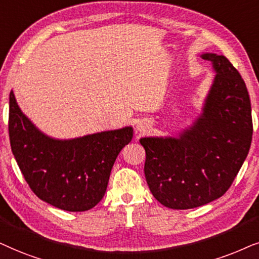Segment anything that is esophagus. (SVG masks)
I'll list each match as a JSON object with an SVG mask.
<instances>
[{
    "label": "esophagus",
    "instance_id": "34e87169",
    "mask_svg": "<svg viewBox=\"0 0 259 259\" xmlns=\"http://www.w3.org/2000/svg\"><path fill=\"white\" fill-rule=\"evenodd\" d=\"M150 126V123L148 122V120H140L136 125V133H139L140 135L141 134H146L149 132Z\"/></svg>",
    "mask_w": 259,
    "mask_h": 259
}]
</instances>
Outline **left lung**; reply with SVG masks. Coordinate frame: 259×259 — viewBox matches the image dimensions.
Here are the masks:
<instances>
[{"label": "left lung", "mask_w": 259, "mask_h": 259, "mask_svg": "<svg viewBox=\"0 0 259 259\" xmlns=\"http://www.w3.org/2000/svg\"><path fill=\"white\" fill-rule=\"evenodd\" d=\"M201 58L215 72L201 115L178 137L140 140L147 184L168 208L199 207L225 194L252 141L250 97L239 72L224 55Z\"/></svg>", "instance_id": "1"}]
</instances>
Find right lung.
<instances>
[{
	"mask_svg": "<svg viewBox=\"0 0 259 259\" xmlns=\"http://www.w3.org/2000/svg\"><path fill=\"white\" fill-rule=\"evenodd\" d=\"M9 139L14 157L37 198L68 212L95 207L105 194L119 151L133 139V127L71 140L45 135L9 95Z\"/></svg>",
	"mask_w": 259,
	"mask_h": 259,
	"instance_id": "right-lung-1",
	"label": "right lung"
}]
</instances>
